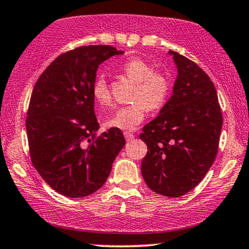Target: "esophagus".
Instances as JSON below:
<instances>
[{
	"label": "esophagus",
	"instance_id": "1",
	"mask_svg": "<svg viewBox=\"0 0 249 249\" xmlns=\"http://www.w3.org/2000/svg\"><path fill=\"white\" fill-rule=\"evenodd\" d=\"M124 137L126 139V141H132L134 139V134L131 133V132H124Z\"/></svg>",
	"mask_w": 249,
	"mask_h": 249
}]
</instances>
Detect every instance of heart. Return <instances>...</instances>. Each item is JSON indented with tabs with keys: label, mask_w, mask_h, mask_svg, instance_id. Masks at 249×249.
I'll return each instance as SVG.
<instances>
[{
	"label": "heart",
	"mask_w": 249,
	"mask_h": 249,
	"mask_svg": "<svg viewBox=\"0 0 249 249\" xmlns=\"http://www.w3.org/2000/svg\"><path fill=\"white\" fill-rule=\"evenodd\" d=\"M121 71L132 82L137 83L133 104L119 107L106 121L108 127L123 131L135 130L149 111L161 109L170 98L172 79L167 72L154 71L152 65L138 57L128 58L122 65ZM92 97L101 106L111 102V94L104 76H98L92 85Z\"/></svg>",
	"instance_id": "heart-1"
}]
</instances>
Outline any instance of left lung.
Returning a JSON list of instances; mask_svg holds the SVG:
<instances>
[{
	"label": "left lung",
	"instance_id": "left-lung-1",
	"mask_svg": "<svg viewBox=\"0 0 249 249\" xmlns=\"http://www.w3.org/2000/svg\"><path fill=\"white\" fill-rule=\"evenodd\" d=\"M178 66L173 95L142 128L148 151L141 172L151 190L180 197L205 178L214 163L223 117L210 76L190 59L170 51Z\"/></svg>",
	"mask_w": 249,
	"mask_h": 249
}]
</instances>
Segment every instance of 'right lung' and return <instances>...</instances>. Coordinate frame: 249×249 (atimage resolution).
<instances>
[{
	"label": "right lung",
	"instance_id": "right-lung-1",
	"mask_svg": "<svg viewBox=\"0 0 249 249\" xmlns=\"http://www.w3.org/2000/svg\"><path fill=\"white\" fill-rule=\"evenodd\" d=\"M123 51L86 45L55 58L33 89L26 117L31 160L62 196L85 197L99 190L125 145L119 128L97 134L92 85L99 65Z\"/></svg>",
	"mask_w": 249,
	"mask_h": 249
}]
</instances>
